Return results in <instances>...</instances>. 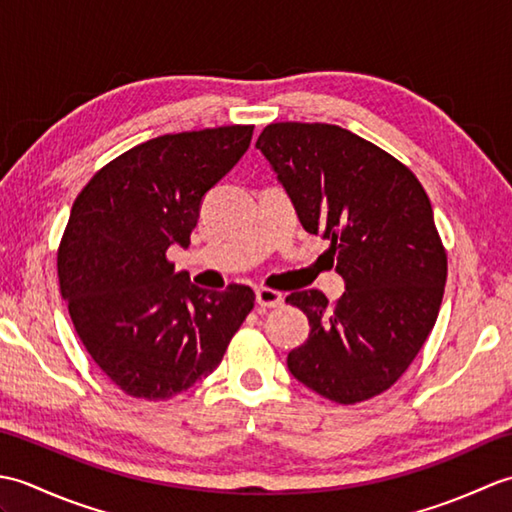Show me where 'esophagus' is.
Returning <instances> with one entry per match:
<instances>
[{
    "label": "esophagus",
    "mask_w": 512,
    "mask_h": 512,
    "mask_svg": "<svg viewBox=\"0 0 512 512\" xmlns=\"http://www.w3.org/2000/svg\"><path fill=\"white\" fill-rule=\"evenodd\" d=\"M255 299L259 308H279L284 303V295L273 288H257Z\"/></svg>",
    "instance_id": "1"
}]
</instances>
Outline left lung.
Here are the masks:
<instances>
[{"instance_id": "1", "label": "left lung", "mask_w": 512, "mask_h": 512, "mask_svg": "<svg viewBox=\"0 0 512 512\" xmlns=\"http://www.w3.org/2000/svg\"><path fill=\"white\" fill-rule=\"evenodd\" d=\"M257 149L301 226L328 239L345 281L334 306L319 290L286 297L310 321L290 374L341 405L383 394L427 341L447 284L427 193L402 162L339 125L273 123Z\"/></svg>"}]
</instances>
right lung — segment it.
<instances>
[{"instance_id":"right-lung-1","label":"right lung","mask_w":512,"mask_h":512,"mask_svg":"<svg viewBox=\"0 0 512 512\" xmlns=\"http://www.w3.org/2000/svg\"><path fill=\"white\" fill-rule=\"evenodd\" d=\"M253 125L165 134L85 184L61 237V297L85 350L125 394L167 400L220 365L255 292L191 284L167 259L187 248L202 198L246 154Z\"/></svg>"}]
</instances>
